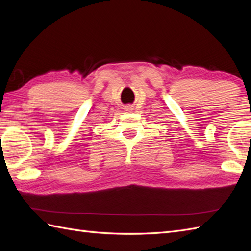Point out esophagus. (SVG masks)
Returning a JSON list of instances; mask_svg holds the SVG:
<instances>
[{
  "mask_svg": "<svg viewBox=\"0 0 251 251\" xmlns=\"http://www.w3.org/2000/svg\"><path fill=\"white\" fill-rule=\"evenodd\" d=\"M130 110H132V106L131 105L126 106V111H130Z\"/></svg>",
  "mask_w": 251,
  "mask_h": 251,
  "instance_id": "34e87169",
  "label": "esophagus"
}]
</instances>
